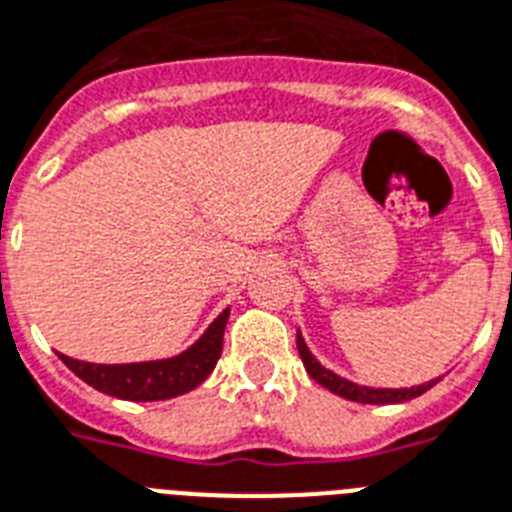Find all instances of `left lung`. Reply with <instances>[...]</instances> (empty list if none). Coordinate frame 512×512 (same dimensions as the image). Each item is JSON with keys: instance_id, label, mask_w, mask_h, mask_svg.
Wrapping results in <instances>:
<instances>
[{"instance_id": "1", "label": "left lung", "mask_w": 512, "mask_h": 512, "mask_svg": "<svg viewBox=\"0 0 512 512\" xmlns=\"http://www.w3.org/2000/svg\"><path fill=\"white\" fill-rule=\"evenodd\" d=\"M297 350H299V357H302V363H305V371L310 373V378H315L318 384L326 386L328 392L339 394V397H344V400L363 402V405H394V402H407V400H413V397H421L423 392H429L431 386L439 381V378H434V381H426V384L421 386H410V389H373V386L352 384V381H347V378L336 376L334 371L323 368V365L313 357V352L307 350L305 339H302L299 331H297Z\"/></svg>"}]
</instances>
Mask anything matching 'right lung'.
<instances>
[{
  "instance_id": "right-lung-1",
  "label": "right lung",
  "mask_w": 512,
  "mask_h": 512,
  "mask_svg": "<svg viewBox=\"0 0 512 512\" xmlns=\"http://www.w3.org/2000/svg\"><path fill=\"white\" fill-rule=\"evenodd\" d=\"M231 310L215 318L207 331L199 336L197 342L191 344L176 357H165V360H147V363H126V365H99V363H83L73 360L68 355H60L62 363L68 365L70 371L76 373L81 381L94 386L97 392L118 397V400L131 402H157L170 400L178 394H186L197 389L218 363L220 352H223V331Z\"/></svg>"
}]
</instances>
